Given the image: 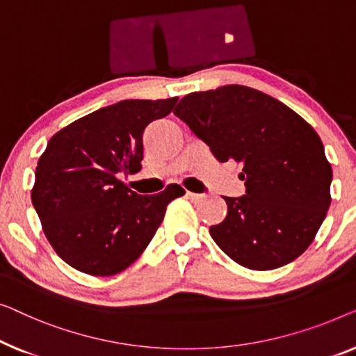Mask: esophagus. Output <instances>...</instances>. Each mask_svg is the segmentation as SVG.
I'll list each match as a JSON object with an SVG mask.
<instances>
[{
    "label": "esophagus",
    "instance_id": "1",
    "mask_svg": "<svg viewBox=\"0 0 356 356\" xmlns=\"http://www.w3.org/2000/svg\"><path fill=\"white\" fill-rule=\"evenodd\" d=\"M187 198L192 200V202H202L204 198L203 193H195V192H187Z\"/></svg>",
    "mask_w": 356,
    "mask_h": 356
}]
</instances>
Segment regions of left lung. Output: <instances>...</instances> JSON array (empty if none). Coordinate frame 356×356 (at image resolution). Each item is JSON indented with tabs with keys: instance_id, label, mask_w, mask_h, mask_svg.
I'll use <instances>...</instances> for the list:
<instances>
[{
	"instance_id": "8db88e82",
	"label": "left lung",
	"mask_w": 356,
	"mask_h": 356,
	"mask_svg": "<svg viewBox=\"0 0 356 356\" xmlns=\"http://www.w3.org/2000/svg\"><path fill=\"white\" fill-rule=\"evenodd\" d=\"M174 114L218 161L242 163L245 195L224 197L227 216L209 227L219 248L254 271L297 259L330 204L332 169L314 129L279 99L243 85L190 93Z\"/></svg>"
}]
</instances>
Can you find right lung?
Returning a JSON list of instances; mask_svg holds the SVG:
<instances>
[{"mask_svg": "<svg viewBox=\"0 0 356 356\" xmlns=\"http://www.w3.org/2000/svg\"><path fill=\"white\" fill-rule=\"evenodd\" d=\"M176 103L124 99L77 119L48 142L32 203L51 247L72 268L92 276L124 271L156 234L168 203L185 193L169 185L138 195L121 180L142 168L145 129Z\"/></svg>", "mask_w": 356, "mask_h": 356, "instance_id": "right-lung-1", "label": "right lung"}]
</instances>
